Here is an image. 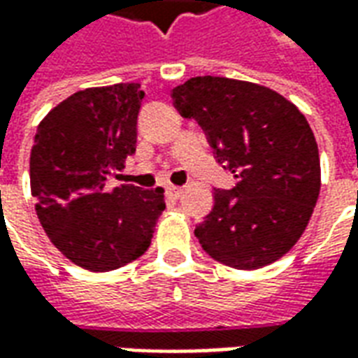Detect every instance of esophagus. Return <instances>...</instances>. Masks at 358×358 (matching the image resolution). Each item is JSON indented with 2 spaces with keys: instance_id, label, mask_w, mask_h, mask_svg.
<instances>
[{
  "instance_id": "esophagus-1",
  "label": "esophagus",
  "mask_w": 358,
  "mask_h": 358,
  "mask_svg": "<svg viewBox=\"0 0 358 358\" xmlns=\"http://www.w3.org/2000/svg\"><path fill=\"white\" fill-rule=\"evenodd\" d=\"M182 194H184V187H180V186L166 187V195H169V197H172V199H178Z\"/></svg>"
}]
</instances>
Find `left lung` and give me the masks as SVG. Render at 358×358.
<instances>
[{"instance_id": "8db88e82", "label": "left lung", "mask_w": 358, "mask_h": 358, "mask_svg": "<svg viewBox=\"0 0 358 358\" xmlns=\"http://www.w3.org/2000/svg\"><path fill=\"white\" fill-rule=\"evenodd\" d=\"M171 95L238 178L232 189H215L213 210L195 226L205 253L240 270L284 257L305 232L320 192L307 118L274 90L222 76H195Z\"/></svg>"}]
</instances>
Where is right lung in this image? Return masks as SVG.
<instances>
[{
  "label": "right lung",
  "mask_w": 358,
  "mask_h": 358,
  "mask_svg": "<svg viewBox=\"0 0 358 358\" xmlns=\"http://www.w3.org/2000/svg\"><path fill=\"white\" fill-rule=\"evenodd\" d=\"M143 95L136 82L82 90L38 126L30 155L36 213L51 243L82 268L107 272L136 261L164 210L163 187H109L136 153Z\"/></svg>",
  "instance_id": "right-lung-1"
}]
</instances>
